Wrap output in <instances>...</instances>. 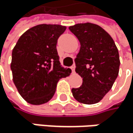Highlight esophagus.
<instances>
[{
	"mask_svg": "<svg viewBox=\"0 0 133 133\" xmlns=\"http://www.w3.org/2000/svg\"><path fill=\"white\" fill-rule=\"evenodd\" d=\"M70 69H71V70H72V72L74 73V72H75V66H74V65L71 66V68H70Z\"/></svg>",
	"mask_w": 133,
	"mask_h": 133,
	"instance_id": "1",
	"label": "esophagus"
}]
</instances>
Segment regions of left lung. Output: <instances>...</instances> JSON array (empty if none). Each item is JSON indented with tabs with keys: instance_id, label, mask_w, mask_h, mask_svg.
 <instances>
[{
	"instance_id": "obj_1",
	"label": "left lung",
	"mask_w": 133,
	"mask_h": 133,
	"mask_svg": "<svg viewBox=\"0 0 133 133\" xmlns=\"http://www.w3.org/2000/svg\"><path fill=\"white\" fill-rule=\"evenodd\" d=\"M69 29L80 43L75 62L76 72L83 78L81 86L72 89V95L83 104L97 103L112 88L118 76V50L112 37L97 24L77 23Z\"/></svg>"
}]
</instances>
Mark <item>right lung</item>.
Returning <instances> with one entry per match:
<instances>
[{
  "mask_svg": "<svg viewBox=\"0 0 133 133\" xmlns=\"http://www.w3.org/2000/svg\"><path fill=\"white\" fill-rule=\"evenodd\" d=\"M66 30L59 24H39L25 31L12 50V79L22 98L32 105L49 102L57 83L71 69L59 61L57 42Z\"/></svg>",
  "mask_w": 133,
  "mask_h": 133,
  "instance_id": "1",
  "label": "right lung"
}]
</instances>
